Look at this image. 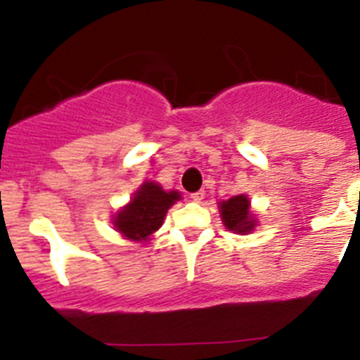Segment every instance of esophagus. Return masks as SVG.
<instances>
[{
	"label": "esophagus",
	"mask_w": 360,
	"mask_h": 360,
	"mask_svg": "<svg viewBox=\"0 0 360 360\" xmlns=\"http://www.w3.org/2000/svg\"><path fill=\"white\" fill-rule=\"evenodd\" d=\"M203 196H205V193H203V191H196V193H193V195H191V200H193V202H202Z\"/></svg>",
	"instance_id": "esophagus-1"
}]
</instances>
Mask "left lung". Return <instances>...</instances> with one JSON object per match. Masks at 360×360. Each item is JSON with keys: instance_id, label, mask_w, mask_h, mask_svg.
<instances>
[{"instance_id": "left-lung-1", "label": "left lung", "mask_w": 360, "mask_h": 360, "mask_svg": "<svg viewBox=\"0 0 360 360\" xmlns=\"http://www.w3.org/2000/svg\"><path fill=\"white\" fill-rule=\"evenodd\" d=\"M249 198L245 195L232 196L227 202L219 203L221 219L225 227L234 232H250L256 225V219L249 212Z\"/></svg>"}]
</instances>
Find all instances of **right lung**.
<instances>
[{"mask_svg": "<svg viewBox=\"0 0 360 360\" xmlns=\"http://www.w3.org/2000/svg\"><path fill=\"white\" fill-rule=\"evenodd\" d=\"M176 200H180L176 191L165 193L155 182H146L136 191L131 203L115 216L117 231L129 240H146L149 234L160 229L165 212Z\"/></svg>", "mask_w": 360, "mask_h": 360, "instance_id": "right-lung-1", "label": "right lung"}]
</instances>
